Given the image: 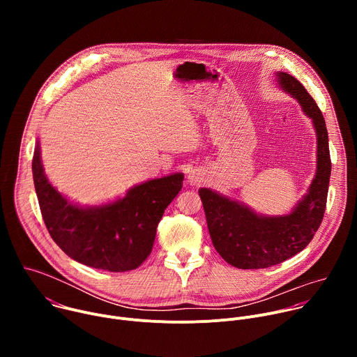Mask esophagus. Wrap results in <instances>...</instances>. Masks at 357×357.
<instances>
[{"instance_id": "esophagus-1", "label": "esophagus", "mask_w": 357, "mask_h": 357, "mask_svg": "<svg viewBox=\"0 0 357 357\" xmlns=\"http://www.w3.org/2000/svg\"><path fill=\"white\" fill-rule=\"evenodd\" d=\"M205 178H206V174L202 168H195L188 174V182L190 185H200L205 182Z\"/></svg>"}]
</instances>
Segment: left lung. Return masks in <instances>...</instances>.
<instances>
[{
	"label": "left lung",
	"instance_id": "1",
	"mask_svg": "<svg viewBox=\"0 0 357 357\" xmlns=\"http://www.w3.org/2000/svg\"><path fill=\"white\" fill-rule=\"evenodd\" d=\"M275 76L280 87L296 98L302 112L312 120L318 145L317 172L308 192L292 212L281 216L260 215L216 190L199 189L216 251L226 263L241 270L267 268L302 251L319 229L326 208L332 165L324 116L315 100L295 77L285 72H277Z\"/></svg>",
	"mask_w": 357,
	"mask_h": 357
}]
</instances>
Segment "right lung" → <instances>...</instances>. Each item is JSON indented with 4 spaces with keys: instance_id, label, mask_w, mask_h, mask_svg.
Returning a JSON list of instances; mask_svg holds the SVG:
<instances>
[{
    "instance_id": "right-lung-1",
    "label": "right lung",
    "mask_w": 357,
    "mask_h": 357,
    "mask_svg": "<svg viewBox=\"0 0 357 357\" xmlns=\"http://www.w3.org/2000/svg\"><path fill=\"white\" fill-rule=\"evenodd\" d=\"M32 174L39 208L54 241L75 261L113 273L135 270L151 254L158 223L182 189L183 174L151 179L124 197L100 206H80L47 181L36 141Z\"/></svg>"
}]
</instances>
